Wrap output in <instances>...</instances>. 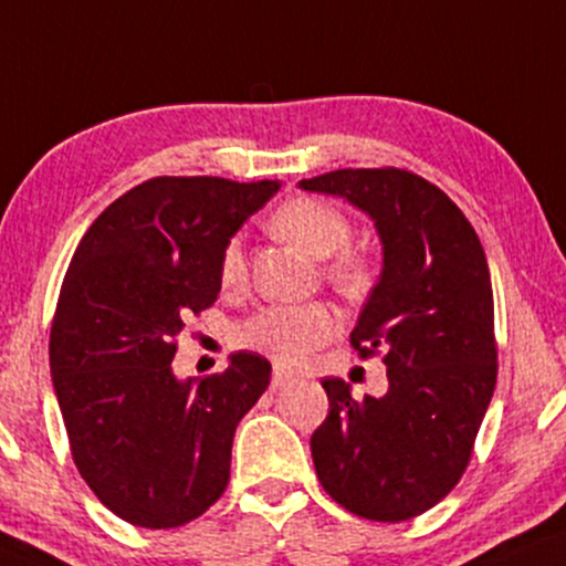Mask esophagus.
Masks as SVG:
<instances>
[{
	"label": "esophagus",
	"instance_id": "34e87169",
	"mask_svg": "<svg viewBox=\"0 0 566 566\" xmlns=\"http://www.w3.org/2000/svg\"><path fill=\"white\" fill-rule=\"evenodd\" d=\"M296 378H294V375H291V373H285V369L283 367H272V388H277V390H281V388H285V386H291V382H294Z\"/></svg>",
	"mask_w": 566,
	"mask_h": 566
}]
</instances>
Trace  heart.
Returning a JSON list of instances; mask_svg holds the SVG:
<instances>
[{"label": "heart", "instance_id": "1", "mask_svg": "<svg viewBox=\"0 0 566 566\" xmlns=\"http://www.w3.org/2000/svg\"><path fill=\"white\" fill-rule=\"evenodd\" d=\"M272 230L281 239L294 243L312 260H331L338 250L342 254L327 264V281L344 294L357 296L367 291L373 272L361 256L344 251L352 239V226L336 207L317 199H291L275 209L270 220ZM243 281L241 243L230 241L220 256V283L233 289ZM338 315L323 302L310 304H270L262 306L241 325L239 340L249 352L275 359L277 365H302L336 336Z\"/></svg>", "mask_w": 566, "mask_h": 566}]
</instances>
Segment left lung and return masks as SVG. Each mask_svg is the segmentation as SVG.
I'll return each mask as SVG.
<instances>
[{"label": "left lung", "instance_id": "left-lung-1", "mask_svg": "<svg viewBox=\"0 0 566 566\" xmlns=\"http://www.w3.org/2000/svg\"><path fill=\"white\" fill-rule=\"evenodd\" d=\"M302 191L344 199L373 220L382 268L352 344L382 352L388 390L331 401L312 436L319 483L359 517L403 522L459 483L496 388L493 289L483 243L441 188L407 170H333Z\"/></svg>", "mask_w": 566, "mask_h": 566}]
</instances>
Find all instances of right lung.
Returning <instances> with one entry per match:
<instances>
[{
    "label": "right lung",
    "instance_id": "right-lung-1",
    "mask_svg": "<svg viewBox=\"0 0 566 566\" xmlns=\"http://www.w3.org/2000/svg\"><path fill=\"white\" fill-rule=\"evenodd\" d=\"M281 184L151 178L86 230L49 340L75 467L109 512L138 527L197 520L226 491L241 417L270 382L251 352L178 378L176 338L220 294V256Z\"/></svg>",
    "mask_w": 566,
    "mask_h": 566
}]
</instances>
